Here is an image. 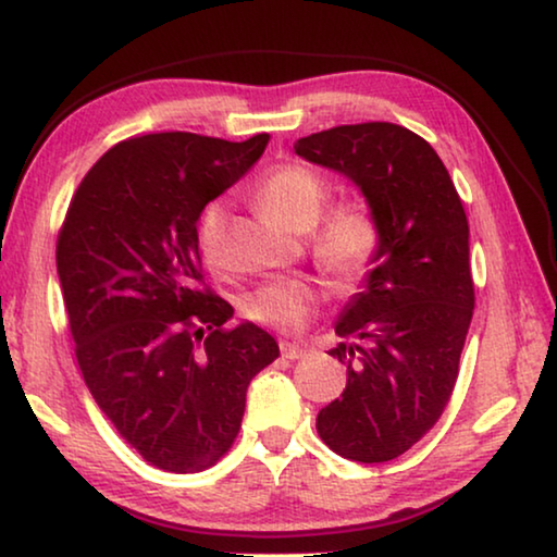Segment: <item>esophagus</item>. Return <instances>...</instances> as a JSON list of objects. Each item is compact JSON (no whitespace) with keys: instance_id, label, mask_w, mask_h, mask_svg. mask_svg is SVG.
<instances>
[{"instance_id":"obj_1","label":"esophagus","mask_w":557,"mask_h":557,"mask_svg":"<svg viewBox=\"0 0 557 557\" xmlns=\"http://www.w3.org/2000/svg\"><path fill=\"white\" fill-rule=\"evenodd\" d=\"M281 354H284V358H288V361H296V358H301L306 350L296 344H288V341H281Z\"/></svg>"}]
</instances>
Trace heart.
Here are the masks:
<instances>
[{"instance_id":"heart-1","label":"heart","mask_w":557,"mask_h":557,"mask_svg":"<svg viewBox=\"0 0 557 557\" xmlns=\"http://www.w3.org/2000/svg\"><path fill=\"white\" fill-rule=\"evenodd\" d=\"M256 203L267 216L290 231H308V253L338 286L354 288L375 269L383 251V224L363 199L338 201L323 213L331 184L321 171L286 161L273 166L256 186ZM226 209L211 201L196 224V244L209 267H219L224 253ZM321 290L304 278L273 281L244 298V315L259 326L284 333L304 331L319 313Z\"/></svg>"}]
</instances>
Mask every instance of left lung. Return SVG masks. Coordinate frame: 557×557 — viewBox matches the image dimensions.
I'll list each match as a JSON object with an SVG mask.
<instances>
[{
  "mask_svg": "<svg viewBox=\"0 0 557 557\" xmlns=\"http://www.w3.org/2000/svg\"><path fill=\"white\" fill-rule=\"evenodd\" d=\"M294 151L356 182L381 216V259L331 348L346 391L321 408L315 431L338 456L383 463L431 431L456 388L475 306L466 209L438 153L406 126H333Z\"/></svg>",
  "mask_w": 557,
  "mask_h": 557,
  "instance_id": "left-lung-1",
  "label": "left lung"
}]
</instances>
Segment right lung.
Returning a JSON list of instances; mask_svg holds the SVG:
<instances>
[{"mask_svg": "<svg viewBox=\"0 0 557 557\" xmlns=\"http://www.w3.org/2000/svg\"><path fill=\"white\" fill-rule=\"evenodd\" d=\"M191 132L132 136L74 191L57 271L76 363L119 435L169 473H199L234 446L246 388L278 358L267 331L228 329L203 281L196 221L267 149Z\"/></svg>", "mask_w": 557, "mask_h": 557, "instance_id": "obj_1", "label": "right lung"}]
</instances>
